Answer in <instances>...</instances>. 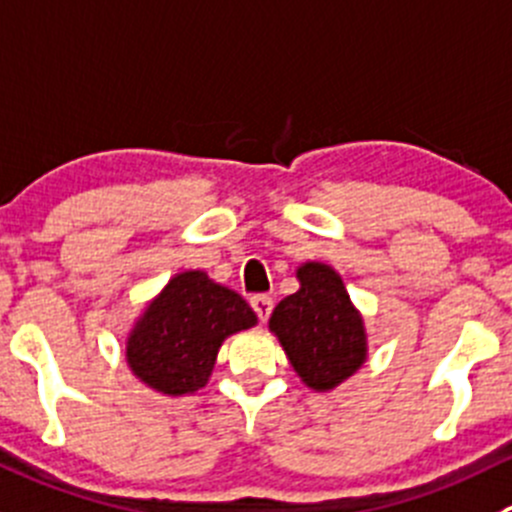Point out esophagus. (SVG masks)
Returning a JSON list of instances; mask_svg holds the SVG:
<instances>
[{"mask_svg": "<svg viewBox=\"0 0 512 512\" xmlns=\"http://www.w3.org/2000/svg\"><path fill=\"white\" fill-rule=\"evenodd\" d=\"M250 305L252 310H255V315L260 317V322H267V317L272 315V305H275V302H272L270 295H252Z\"/></svg>", "mask_w": 512, "mask_h": 512, "instance_id": "esophagus-1", "label": "esophagus"}]
</instances>
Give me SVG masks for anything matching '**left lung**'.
<instances>
[{
  "label": "left lung",
  "mask_w": 512,
  "mask_h": 512,
  "mask_svg": "<svg viewBox=\"0 0 512 512\" xmlns=\"http://www.w3.org/2000/svg\"><path fill=\"white\" fill-rule=\"evenodd\" d=\"M297 277L300 290L272 310L270 330L312 390H332L365 362L362 317L332 267L307 262Z\"/></svg>",
  "instance_id": "1"
}]
</instances>
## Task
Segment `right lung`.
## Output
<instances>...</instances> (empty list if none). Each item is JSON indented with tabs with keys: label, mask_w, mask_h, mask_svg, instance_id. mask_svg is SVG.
I'll list each match as a JSON object with an SVG mask.
<instances>
[{
	"label": "right lung",
	"mask_w": 512,
	"mask_h": 512,
	"mask_svg": "<svg viewBox=\"0 0 512 512\" xmlns=\"http://www.w3.org/2000/svg\"><path fill=\"white\" fill-rule=\"evenodd\" d=\"M255 322L257 315L237 292L215 285L200 270L182 272L135 325L127 362L160 393H195L205 388L222 340Z\"/></svg>",
	"instance_id": "obj_1"
}]
</instances>
